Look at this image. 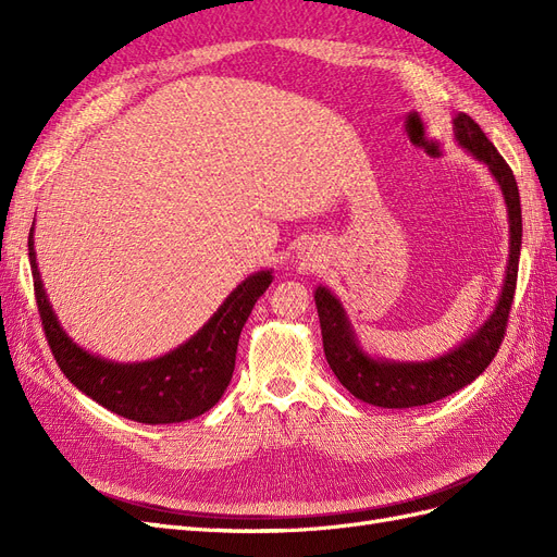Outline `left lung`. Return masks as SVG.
I'll list each match as a JSON object with an SVG mask.
<instances>
[{
    "label": "left lung",
    "mask_w": 557,
    "mask_h": 557,
    "mask_svg": "<svg viewBox=\"0 0 557 557\" xmlns=\"http://www.w3.org/2000/svg\"><path fill=\"white\" fill-rule=\"evenodd\" d=\"M453 125L455 139H458V144L469 156H474L479 162L487 164V170H491V174L499 183L504 201H507L511 246L504 288L491 318L458 348L428 362H395L367 356L356 339V332H352L348 323L342 301L320 285L313 297L320 318V332H323L327 364L350 395H356L367 404H374V407L411 409L458 393L460 387L469 385L479 374L485 372V367L497 356L504 332H507L522 242L518 185L511 166L504 162L491 139L485 137L483 129L467 113L455 115Z\"/></svg>",
    "instance_id": "1"
}]
</instances>
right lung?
Returning a JSON list of instances; mask_svg holds the SVG:
<instances>
[{"label":"right lung","mask_w":557,"mask_h":557,"mask_svg":"<svg viewBox=\"0 0 557 557\" xmlns=\"http://www.w3.org/2000/svg\"><path fill=\"white\" fill-rule=\"evenodd\" d=\"M29 267L50 350L62 374L104 409L148 425L181 423L215 407L232 381L239 334L272 272H258L230 293L209 323L166 356L148 362H111L76 346L60 327L37 269L35 227L29 230Z\"/></svg>","instance_id":"right-lung-1"}]
</instances>
